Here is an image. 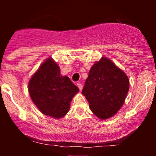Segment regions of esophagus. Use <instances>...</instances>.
Instances as JSON below:
<instances>
[{"mask_svg": "<svg viewBox=\"0 0 156 156\" xmlns=\"http://www.w3.org/2000/svg\"><path fill=\"white\" fill-rule=\"evenodd\" d=\"M77 86H78V88H79L80 90L81 91L82 89H83V85H82V83H77Z\"/></svg>", "mask_w": 156, "mask_h": 156, "instance_id": "obj_1", "label": "esophagus"}]
</instances>
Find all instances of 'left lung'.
<instances>
[{"instance_id": "8db88e82", "label": "left lung", "mask_w": 156, "mask_h": 156, "mask_svg": "<svg viewBox=\"0 0 156 156\" xmlns=\"http://www.w3.org/2000/svg\"><path fill=\"white\" fill-rule=\"evenodd\" d=\"M128 90V76L112 61L103 57L89 70L82 94L97 117L106 119L122 106Z\"/></svg>"}]
</instances>
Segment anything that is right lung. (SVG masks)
Wrapping results in <instances>:
<instances>
[{
    "label": "right lung",
    "mask_w": 156,
    "mask_h": 156,
    "mask_svg": "<svg viewBox=\"0 0 156 156\" xmlns=\"http://www.w3.org/2000/svg\"><path fill=\"white\" fill-rule=\"evenodd\" d=\"M28 91L42 114L58 119L69 112V103L79 89L68 77L61 76L58 66L50 58L31 77Z\"/></svg>",
    "instance_id": "obj_1"
}]
</instances>
